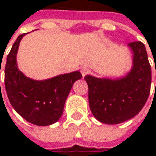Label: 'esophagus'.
Returning a JSON list of instances; mask_svg holds the SVG:
<instances>
[{
    "label": "esophagus",
    "mask_w": 156,
    "mask_h": 156,
    "mask_svg": "<svg viewBox=\"0 0 156 156\" xmlns=\"http://www.w3.org/2000/svg\"><path fill=\"white\" fill-rule=\"evenodd\" d=\"M81 73H82L83 77H85V75H87V74L90 73V70H89L88 68H86V67H83V68L81 69Z\"/></svg>",
    "instance_id": "34e87169"
}]
</instances>
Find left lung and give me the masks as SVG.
Returning <instances> with one entry per match:
<instances>
[{"label":"left lung","instance_id":"obj_1","mask_svg":"<svg viewBox=\"0 0 156 156\" xmlns=\"http://www.w3.org/2000/svg\"><path fill=\"white\" fill-rule=\"evenodd\" d=\"M128 46L133 53V67L126 77L118 79L85 77L91 112L105 124H119L134 117L144 106L150 92L151 66L145 45L133 42Z\"/></svg>","mask_w":156,"mask_h":156}]
</instances>
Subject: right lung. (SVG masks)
I'll return each mask as SVG.
<instances>
[{"instance_id":"right-lung-1","label":"right lung","mask_w":156,"mask_h":156,"mask_svg":"<svg viewBox=\"0 0 156 156\" xmlns=\"http://www.w3.org/2000/svg\"><path fill=\"white\" fill-rule=\"evenodd\" d=\"M24 35L17 37L7 58L4 71L7 95L13 108L28 122L51 125L62 116L71 87L82 75L76 71L41 81L24 76L16 64L18 47Z\"/></svg>"}]
</instances>
